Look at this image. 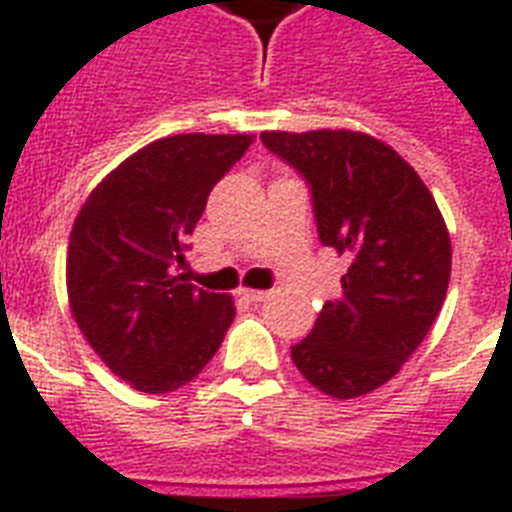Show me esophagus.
<instances>
[{"label":"esophagus","instance_id":"1","mask_svg":"<svg viewBox=\"0 0 512 512\" xmlns=\"http://www.w3.org/2000/svg\"><path fill=\"white\" fill-rule=\"evenodd\" d=\"M242 299H247V302H263V299H268V292H260V289H242Z\"/></svg>","mask_w":512,"mask_h":512}]
</instances>
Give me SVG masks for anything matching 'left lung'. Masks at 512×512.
Returning <instances> with one entry per match:
<instances>
[{"label": "left lung", "mask_w": 512, "mask_h": 512, "mask_svg": "<svg viewBox=\"0 0 512 512\" xmlns=\"http://www.w3.org/2000/svg\"><path fill=\"white\" fill-rule=\"evenodd\" d=\"M260 139L305 176L321 242L350 260L342 294L323 305L292 360L318 392L363 397L400 371L442 310L447 223L413 165L373 136L321 128Z\"/></svg>", "instance_id": "obj_1"}]
</instances>
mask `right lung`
<instances>
[{
    "label": "right lung",
    "instance_id": "1",
    "mask_svg": "<svg viewBox=\"0 0 512 512\" xmlns=\"http://www.w3.org/2000/svg\"><path fill=\"white\" fill-rule=\"evenodd\" d=\"M249 144V134L157 139L78 210L65 263L70 313L102 363L139 392L189 384L234 321V299L197 289L178 268L210 191Z\"/></svg>",
    "mask_w": 512,
    "mask_h": 512
}]
</instances>
